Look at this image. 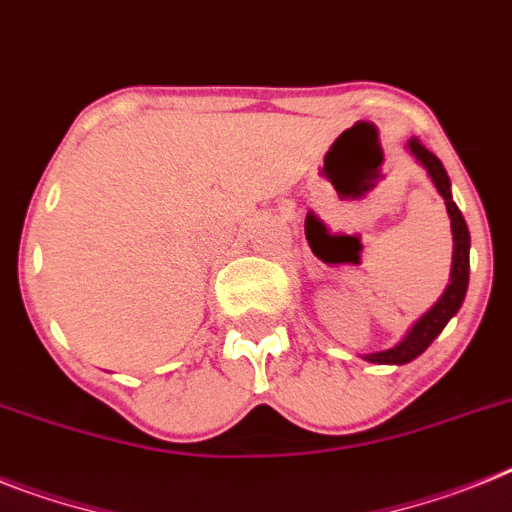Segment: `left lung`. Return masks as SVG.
Segmentation results:
<instances>
[{
    "mask_svg": "<svg viewBox=\"0 0 512 512\" xmlns=\"http://www.w3.org/2000/svg\"><path fill=\"white\" fill-rule=\"evenodd\" d=\"M406 148H409L411 156L427 169L429 179H432V184H435L437 192H440L442 200H445V208H448L450 216V229H453V265H450L448 289L442 291V296L435 302V307H429V312H424V315L414 322V328L406 333V338H403L401 343H395L393 349L364 356V359L372 364H409L411 359L424 354V351L429 349V343L435 341L442 333V328L448 325L450 317L461 309L468 289V249H471V236H468V226L466 221H463V213L458 210V205L453 203V195H450L448 171H445L440 158H437L435 153H429L416 137H411Z\"/></svg>",
    "mask_w": 512,
    "mask_h": 512,
    "instance_id": "1",
    "label": "left lung"
}]
</instances>
